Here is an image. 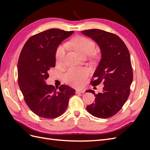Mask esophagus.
<instances>
[{
    "label": "esophagus",
    "mask_w": 150,
    "mask_h": 150,
    "mask_svg": "<svg viewBox=\"0 0 150 150\" xmlns=\"http://www.w3.org/2000/svg\"><path fill=\"white\" fill-rule=\"evenodd\" d=\"M85 92V91L83 89H80V90H77L76 91V93L79 94V93H84Z\"/></svg>",
    "instance_id": "obj_1"
}]
</instances>
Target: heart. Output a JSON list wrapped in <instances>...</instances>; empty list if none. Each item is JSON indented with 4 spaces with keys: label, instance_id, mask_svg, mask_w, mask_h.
<instances>
[{
    "label": "heart",
    "instance_id": "1",
    "mask_svg": "<svg viewBox=\"0 0 150 150\" xmlns=\"http://www.w3.org/2000/svg\"><path fill=\"white\" fill-rule=\"evenodd\" d=\"M69 45L72 46L82 57H86L93 53L95 49V43L93 40L84 37L74 38ZM67 46L62 45L56 51V58L57 62H61L65 56ZM88 76V72L84 69H71L65 74L66 83L74 87H80Z\"/></svg>",
    "mask_w": 150,
    "mask_h": 150
}]
</instances>
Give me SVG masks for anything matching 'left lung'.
I'll return each mask as SVG.
<instances>
[{
	"label": "left lung",
	"instance_id": "obj_1",
	"mask_svg": "<svg viewBox=\"0 0 150 150\" xmlns=\"http://www.w3.org/2000/svg\"><path fill=\"white\" fill-rule=\"evenodd\" d=\"M91 38L101 50V59L93 74L94 86L103 83V91L96 94L95 102L86 107L93 116L108 118L116 115L128 99L133 74L129 52L125 42L117 35L103 30L93 29L81 31Z\"/></svg>",
	"mask_w": 150,
	"mask_h": 150
}]
</instances>
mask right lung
Returning a JSON list of instances; mask_svg holds the SVG:
<instances>
[{"mask_svg":"<svg viewBox=\"0 0 150 150\" xmlns=\"http://www.w3.org/2000/svg\"><path fill=\"white\" fill-rule=\"evenodd\" d=\"M74 31L51 29L30 37L22 48L17 65L18 83L24 101L36 115L52 119L66 110L76 91L61 85L57 91L47 85L48 71L55 67L57 49Z\"/></svg>","mask_w":150,"mask_h":150,"instance_id":"1","label":"right lung"}]
</instances>
